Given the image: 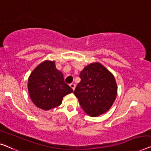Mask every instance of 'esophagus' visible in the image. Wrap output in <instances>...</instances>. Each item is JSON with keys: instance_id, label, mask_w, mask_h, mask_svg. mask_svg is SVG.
Segmentation results:
<instances>
[{"instance_id": "1", "label": "esophagus", "mask_w": 151, "mask_h": 151, "mask_svg": "<svg viewBox=\"0 0 151 151\" xmlns=\"http://www.w3.org/2000/svg\"><path fill=\"white\" fill-rule=\"evenodd\" d=\"M70 87L72 89H73V90H75V87H76V85H75V83H70Z\"/></svg>"}]
</instances>
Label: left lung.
Returning <instances> with one entry per match:
<instances>
[{
  "mask_svg": "<svg viewBox=\"0 0 151 151\" xmlns=\"http://www.w3.org/2000/svg\"><path fill=\"white\" fill-rule=\"evenodd\" d=\"M79 77L81 82L74 94L83 111L91 116H97L109 111L117 93L112 74L100 63H94L85 67Z\"/></svg>",
  "mask_w": 151,
  "mask_h": 151,
  "instance_id": "8db88e82",
  "label": "left lung"
}]
</instances>
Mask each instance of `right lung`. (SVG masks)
<instances>
[{
  "instance_id": "right-lung-1",
  "label": "right lung",
  "mask_w": 151,
  "mask_h": 151,
  "mask_svg": "<svg viewBox=\"0 0 151 151\" xmlns=\"http://www.w3.org/2000/svg\"><path fill=\"white\" fill-rule=\"evenodd\" d=\"M28 89L34 104L45 111L60 106L63 97L73 91L56 69L55 62L51 61L42 62L34 70L29 76Z\"/></svg>"
}]
</instances>
